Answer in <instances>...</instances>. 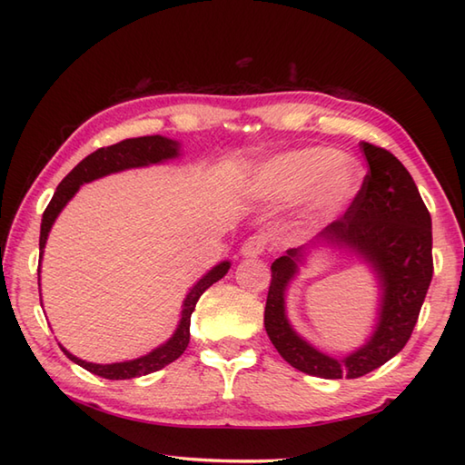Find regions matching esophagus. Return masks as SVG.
Here are the masks:
<instances>
[{
  "label": "esophagus",
  "instance_id": "obj_1",
  "mask_svg": "<svg viewBox=\"0 0 465 465\" xmlns=\"http://www.w3.org/2000/svg\"><path fill=\"white\" fill-rule=\"evenodd\" d=\"M268 248V238L263 233H255L252 238H248L242 245V255L245 258H258Z\"/></svg>",
  "mask_w": 465,
  "mask_h": 465
}]
</instances>
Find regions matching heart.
Wrapping results in <instances>:
<instances>
[{"mask_svg":"<svg viewBox=\"0 0 465 465\" xmlns=\"http://www.w3.org/2000/svg\"><path fill=\"white\" fill-rule=\"evenodd\" d=\"M358 170L328 147H308L292 152L262 167L260 193L272 200H288L308 192V210L313 215L331 213L353 193Z\"/></svg>","mask_w":465,"mask_h":465,"instance_id":"obj_1","label":"heart"}]
</instances>
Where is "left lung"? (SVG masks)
Wrapping results in <instances>:
<instances>
[{
  "mask_svg": "<svg viewBox=\"0 0 465 465\" xmlns=\"http://www.w3.org/2000/svg\"><path fill=\"white\" fill-rule=\"evenodd\" d=\"M368 173L340 220L331 222L312 245L341 242L358 250L378 272L383 303L371 340L343 360H333L303 341L285 318L283 292L298 272L303 248L272 263V283L263 323L282 358L303 373L325 380L361 378L403 350L411 338L433 275L431 217L410 172L391 152L360 143Z\"/></svg>",
  "mask_w": 465,
  "mask_h": 465,
  "instance_id": "8db88e82",
  "label": "left lung"
}]
</instances>
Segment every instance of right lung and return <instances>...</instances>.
Here are the masks:
<instances>
[{
    "label": "right lung",
    "mask_w": 465,
    "mask_h": 465,
    "mask_svg": "<svg viewBox=\"0 0 465 465\" xmlns=\"http://www.w3.org/2000/svg\"><path fill=\"white\" fill-rule=\"evenodd\" d=\"M173 155H177V143L162 135L134 137V140H124L120 143L100 147V150H95L94 153L87 155L85 160H82L64 177L62 183L57 185L52 202H49L45 207L44 217H42V232H39V253H44L47 233L52 230L55 217L64 210V205L75 195V192L80 190L82 183L97 180V177L107 175V173L127 170V167L157 163ZM227 270H230V262L215 265L210 273L203 275V278L193 285L192 292L187 293V298L183 302L182 320H180V325H177L173 338L167 343H163L162 348L143 355V358L122 361V363L100 365V363L84 361L69 351H65L64 348L62 350L69 360L75 361L77 365H82V368L87 371L102 375L105 380H132V378H140V375H147L152 371L162 370L167 363L175 361L185 351L187 343H190V322H192V313L195 310L197 300L202 298V293L210 288V285H213L217 280H222L227 273Z\"/></svg>",
    "instance_id": "right-lung-1"
}]
</instances>
